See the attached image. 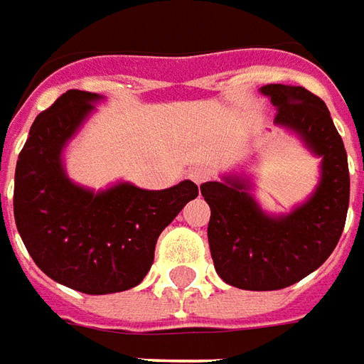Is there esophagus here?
<instances>
[{"instance_id": "esophagus-1", "label": "esophagus", "mask_w": 364, "mask_h": 364, "mask_svg": "<svg viewBox=\"0 0 364 364\" xmlns=\"http://www.w3.org/2000/svg\"><path fill=\"white\" fill-rule=\"evenodd\" d=\"M188 176L192 178L196 184L200 186V184H203V182H208V180H210L211 172L210 168H205V166H196V168L190 170V174H188Z\"/></svg>"}]
</instances>
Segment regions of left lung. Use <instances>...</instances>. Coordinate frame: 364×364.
<instances>
[{
	"label": "left lung",
	"instance_id": "obj_1",
	"mask_svg": "<svg viewBox=\"0 0 364 364\" xmlns=\"http://www.w3.org/2000/svg\"><path fill=\"white\" fill-rule=\"evenodd\" d=\"M260 92L277 107L274 123L294 131L316 156V192L286 215H269L249 194L251 182L225 176L202 184L211 210L208 241L223 282L243 290H280L319 269L333 252L349 208V164L327 105L301 86L267 84Z\"/></svg>",
	"mask_w": 364,
	"mask_h": 364
}]
</instances>
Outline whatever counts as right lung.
<instances>
[{
  "instance_id": "1",
  "label": "right lung",
  "mask_w": 364,
  "mask_h": 364,
  "mask_svg": "<svg viewBox=\"0 0 364 364\" xmlns=\"http://www.w3.org/2000/svg\"><path fill=\"white\" fill-rule=\"evenodd\" d=\"M102 95L63 94L38 113L15 168L13 213L23 243L46 277L84 294L136 286L154 260L162 229L198 186L184 180L166 190L129 182L94 192L66 176L63 151Z\"/></svg>"
}]
</instances>
